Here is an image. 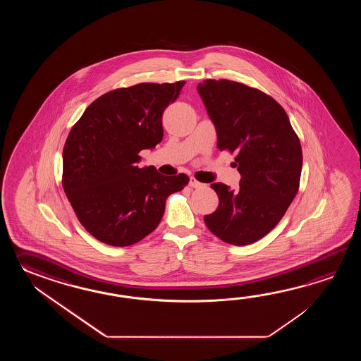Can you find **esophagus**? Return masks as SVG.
I'll use <instances>...</instances> for the list:
<instances>
[{"instance_id":"esophagus-1","label":"esophagus","mask_w":361,"mask_h":361,"mask_svg":"<svg viewBox=\"0 0 361 361\" xmlns=\"http://www.w3.org/2000/svg\"><path fill=\"white\" fill-rule=\"evenodd\" d=\"M190 185L193 187V188H201V187H204V184L199 182L196 178L193 177L190 178Z\"/></svg>"}]
</instances>
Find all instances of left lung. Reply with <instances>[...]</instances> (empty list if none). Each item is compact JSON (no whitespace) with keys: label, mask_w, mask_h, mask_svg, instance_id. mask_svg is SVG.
I'll list each match as a JSON object with an SVG mask.
<instances>
[{"label":"left lung","mask_w":361,"mask_h":361,"mask_svg":"<svg viewBox=\"0 0 361 361\" xmlns=\"http://www.w3.org/2000/svg\"><path fill=\"white\" fill-rule=\"evenodd\" d=\"M223 151L236 154L238 190L223 183L207 228L232 245L266 236L284 216L300 188L302 148L284 108L267 94L230 80H205L197 86Z\"/></svg>","instance_id":"8db88e82"}]
</instances>
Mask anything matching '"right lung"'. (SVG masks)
<instances>
[{
  "label": "right lung",
  "instance_id": "1",
  "mask_svg": "<svg viewBox=\"0 0 361 361\" xmlns=\"http://www.w3.org/2000/svg\"><path fill=\"white\" fill-rule=\"evenodd\" d=\"M184 81L134 85L106 92L85 109L63 148L61 183L80 223L112 246H129L159 226L165 202L182 191L185 174L139 168V152L164 137L162 114Z\"/></svg>",
  "mask_w": 361,
  "mask_h": 361
}]
</instances>
